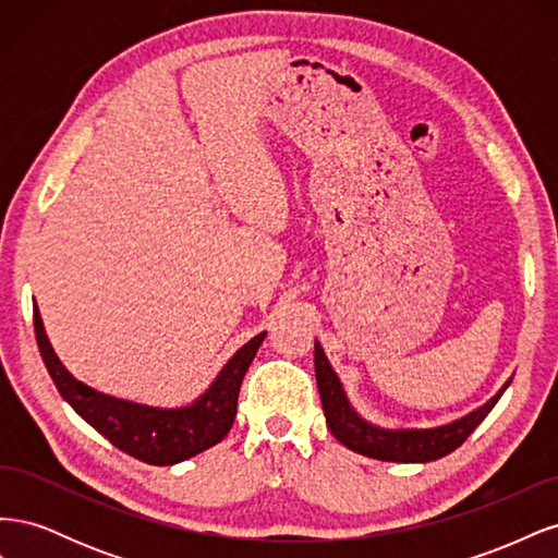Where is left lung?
Instances as JSON below:
<instances>
[{"label":"left lung","instance_id":"left-lung-1","mask_svg":"<svg viewBox=\"0 0 558 558\" xmlns=\"http://www.w3.org/2000/svg\"><path fill=\"white\" fill-rule=\"evenodd\" d=\"M314 369L330 433L351 451L363 453L367 459L391 463H428L459 449L468 440V435L494 410V404L512 381H505L492 400H486L482 408L472 410L470 414L451 421V424L435 428H381L369 424L351 408L344 386L318 342H314Z\"/></svg>","mask_w":558,"mask_h":558}]
</instances>
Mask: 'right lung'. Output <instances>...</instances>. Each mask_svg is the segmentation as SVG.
Masks as SVG:
<instances>
[{
  "mask_svg": "<svg viewBox=\"0 0 558 558\" xmlns=\"http://www.w3.org/2000/svg\"><path fill=\"white\" fill-rule=\"evenodd\" d=\"M35 332L41 359L60 396L74 412L121 451L150 465H174L221 442L238 414V396L246 369L267 332H258L223 365L209 388L183 408H154L95 391L78 381L56 356L35 302Z\"/></svg>",
  "mask_w": 558,
  "mask_h": 558,
  "instance_id": "obj_1",
  "label": "right lung"
}]
</instances>
